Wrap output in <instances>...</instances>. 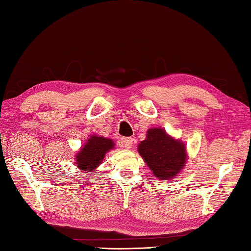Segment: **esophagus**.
<instances>
[{"instance_id":"esophagus-1","label":"esophagus","mask_w":251,"mask_h":251,"mask_svg":"<svg viewBox=\"0 0 251 251\" xmlns=\"http://www.w3.org/2000/svg\"><path fill=\"white\" fill-rule=\"evenodd\" d=\"M122 144H124V147L126 149H130L132 145H133V139L131 137H126L122 139Z\"/></svg>"}]
</instances>
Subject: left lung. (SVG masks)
Listing matches in <instances>:
<instances>
[{
    "label": "left lung",
    "instance_id": "obj_1",
    "mask_svg": "<svg viewBox=\"0 0 251 251\" xmlns=\"http://www.w3.org/2000/svg\"><path fill=\"white\" fill-rule=\"evenodd\" d=\"M143 160L157 179L168 180L183 169L186 160L185 147L168 136L164 130H148L147 138L138 146Z\"/></svg>",
    "mask_w": 251,
    "mask_h": 251
}]
</instances>
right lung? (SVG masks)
<instances>
[{
  "label": "right lung",
  "mask_w": 251,
  "mask_h": 251,
  "mask_svg": "<svg viewBox=\"0 0 251 251\" xmlns=\"http://www.w3.org/2000/svg\"><path fill=\"white\" fill-rule=\"evenodd\" d=\"M113 148L114 143L112 139L99 136L90 137L87 144H85L75 156L77 167L82 170H89V173L93 172L101 164L106 152Z\"/></svg>",
  "instance_id": "1"
}]
</instances>
